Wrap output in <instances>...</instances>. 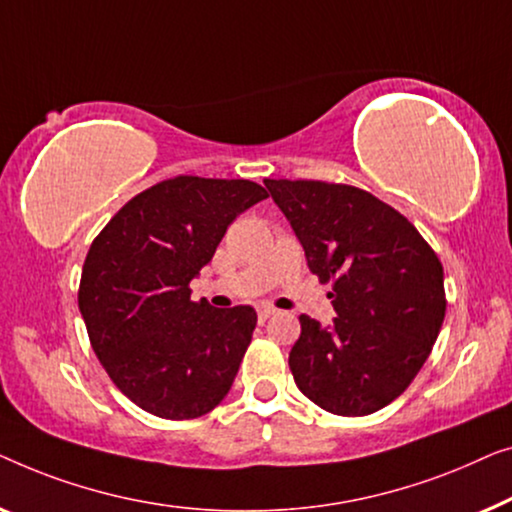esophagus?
Here are the masks:
<instances>
[{"label":"esophagus","instance_id":"esophagus-1","mask_svg":"<svg viewBox=\"0 0 512 512\" xmlns=\"http://www.w3.org/2000/svg\"><path fill=\"white\" fill-rule=\"evenodd\" d=\"M273 313H276V308H273V306H257V318H259V322L269 320Z\"/></svg>","mask_w":512,"mask_h":512}]
</instances>
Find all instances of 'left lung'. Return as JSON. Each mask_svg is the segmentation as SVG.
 <instances>
[{"mask_svg": "<svg viewBox=\"0 0 512 512\" xmlns=\"http://www.w3.org/2000/svg\"><path fill=\"white\" fill-rule=\"evenodd\" d=\"M264 185L304 246L308 269L334 290V325L299 318L294 383L327 413H376L406 392L434 348L448 304L441 259L397 208L355 185Z\"/></svg>", "mask_w": 512, "mask_h": 512, "instance_id": "left-lung-1", "label": "left lung"}]
</instances>
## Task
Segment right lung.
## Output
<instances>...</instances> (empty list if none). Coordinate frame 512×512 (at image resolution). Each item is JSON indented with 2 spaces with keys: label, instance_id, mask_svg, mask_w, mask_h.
Returning a JSON list of instances; mask_svg holds the SVG:
<instances>
[{
  "label": "right lung",
  "instance_id": "obj_1",
  "mask_svg": "<svg viewBox=\"0 0 512 512\" xmlns=\"http://www.w3.org/2000/svg\"><path fill=\"white\" fill-rule=\"evenodd\" d=\"M269 197L262 185L176 176L113 215L85 257L78 308L113 385L164 420H194L227 397L257 313L190 299L236 215Z\"/></svg>",
  "mask_w": 512,
  "mask_h": 512
}]
</instances>
